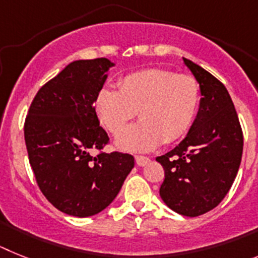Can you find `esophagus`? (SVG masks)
Wrapping results in <instances>:
<instances>
[{"instance_id":"esophagus-1","label":"esophagus","mask_w":258,"mask_h":258,"mask_svg":"<svg viewBox=\"0 0 258 258\" xmlns=\"http://www.w3.org/2000/svg\"><path fill=\"white\" fill-rule=\"evenodd\" d=\"M135 161L139 166H145V165H147V163L149 162L151 160H149V158L145 156H135Z\"/></svg>"}]
</instances>
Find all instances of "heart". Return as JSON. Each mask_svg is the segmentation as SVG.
<instances>
[{"mask_svg": "<svg viewBox=\"0 0 258 258\" xmlns=\"http://www.w3.org/2000/svg\"><path fill=\"white\" fill-rule=\"evenodd\" d=\"M119 91L101 88L95 100L98 119L111 135L118 136L122 149L148 152L163 142L179 140L191 128L200 106V84L189 74H175L160 67L135 71L122 78Z\"/></svg>", "mask_w": 258, "mask_h": 258, "instance_id": "obj_1", "label": "heart"}]
</instances>
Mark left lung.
Here are the masks:
<instances>
[{"mask_svg": "<svg viewBox=\"0 0 258 258\" xmlns=\"http://www.w3.org/2000/svg\"><path fill=\"white\" fill-rule=\"evenodd\" d=\"M200 84L201 102L185 139L156 160L165 170L160 196L170 209L197 217L230 191L243 154V131L234 102L216 76L183 58Z\"/></svg>", "mask_w": 258, "mask_h": 258, "instance_id": "8db88e82", "label": "left lung"}]
</instances>
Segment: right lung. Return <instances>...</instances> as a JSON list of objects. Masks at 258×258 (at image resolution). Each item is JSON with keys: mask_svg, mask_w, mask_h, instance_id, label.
Returning a JSON list of instances; mask_svg holds the SVG:
<instances>
[{"mask_svg": "<svg viewBox=\"0 0 258 258\" xmlns=\"http://www.w3.org/2000/svg\"><path fill=\"white\" fill-rule=\"evenodd\" d=\"M110 66L106 58L71 62L39 89L26 116L24 140L36 183L69 216H95L109 207L135 165L131 154L102 152L109 136L93 102ZM92 149L99 151L95 157Z\"/></svg>", "mask_w": 258, "mask_h": 258, "instance_id": "right-lung-1", "label": "right lung"}]
</instances>
